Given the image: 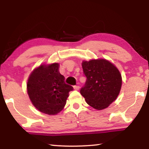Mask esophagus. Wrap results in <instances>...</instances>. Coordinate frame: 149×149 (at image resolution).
Masks as SVG:
<instances>
[{"mask_svg":"<svg viewBox=\"0 0 149 149\" xmlns=\"http://www.w3.org/2000/svg\"><path fill=\"white\" fill-rule=\"evenodd\" d=\"M74 89L75 90L78 91V90L79 89V85H74Z\"/></svg>","mask_w":149,"mask_h":149,"instance_id":"obj_1","label":"esophagus"}]
</instances>
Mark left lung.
I'll use <instances>...</instances> for the list:
<instances>
[{"label": "left lung", "mask_w": 149, "mask_h": 149, "mask_svg": "<svg viewBox=\"0 0 149 149\" xmlns=\"http://www.w3.org/2000/svg\"><path fill=\"white\" fill-rule=\"evenodd\" d=\"M87 79L80 93L88 104L97 110L107 108L116 99L122 87V75L112 63L104 59L82 63Z\"/></svg>", "instance_id": "1"}]
</instances>
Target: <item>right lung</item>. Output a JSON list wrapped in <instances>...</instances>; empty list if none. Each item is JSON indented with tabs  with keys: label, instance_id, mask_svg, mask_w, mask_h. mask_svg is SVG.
Returning <instances> with one entry per match:
<instances>
[{
	"label": "right lung",
	"instance_id": "1",
	"mask_svg": "<svg viewBox=\"0 0 149 149\" xmlns=\"http://www.w3.org/2000/svg\"><path fill=\"white\" fill-rule=\"evenodd\" d=\"M58 68V63L40 65L33 71L27 84L32 104L40 112L49 115L56 114L63 109L69 92L74 89L64 82Z\"/></svg>",
	"mask_w": 149,
	"mask_h": 149
}]
</instances>
